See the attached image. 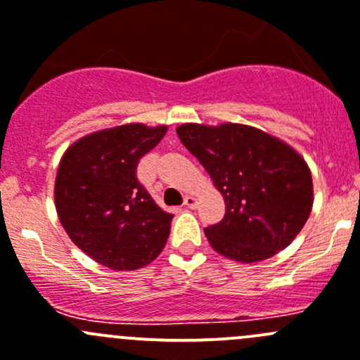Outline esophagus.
<instances>
[{
	"instance_id": "esophagus-1",
	"label": "esophagus",
	"mask_w": 360,
	"mask_h": 360,
	"mask_svg": "<svg viewBox=\"0 0 360 360\" xmlns=\"http://www.w3.org/2000/svg\"><path fill=\"white\" fill-rule=\"evenodd\" d=\"M184 205L187 206V208H195V206H198V198H195V195H187V198H185V201H184Z\"/></svg>"
}]
</instances>
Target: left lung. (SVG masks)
<instances>
[{"mask_svg":"<svg viewBox=\"0 0 360 360\" xmlns=\"http://www.w3.org/2000/svg\"><path fill=\"white\" fill-rule=\"evenodd\" d=\"M180 141L208 172L226 215L205 229L217 254L231 261H264L289 247L313 206V180L297 150L245 124H181Z\"/></svg>","mask_w":360,"mask_h":360,"instance_id":"1","label":"left lung"}]
</instances>
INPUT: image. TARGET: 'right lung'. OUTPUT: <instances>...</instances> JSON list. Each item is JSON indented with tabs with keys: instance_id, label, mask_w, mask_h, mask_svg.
I'll list each match as a JSON object with an SVG mask.
<instances>
[{
	"instance_id": "obj_1",
	"label": "right lung",
	"mask_w": 360,
	"mask_h": 360,
	"mask_svg": "<svg viewBox=\"0 0 360 360\" xmlns=\"http://www.w3.org/2000/svg\"><path fill=\"white\" fill-rule=\"evenodd\" d=\"M168 126L122 124L85 134L63 154L54 185L60 226L84 254L113 271L150 264L165 248L172 213L136 179V166Z\"/></svg>"
}]
</instances>
